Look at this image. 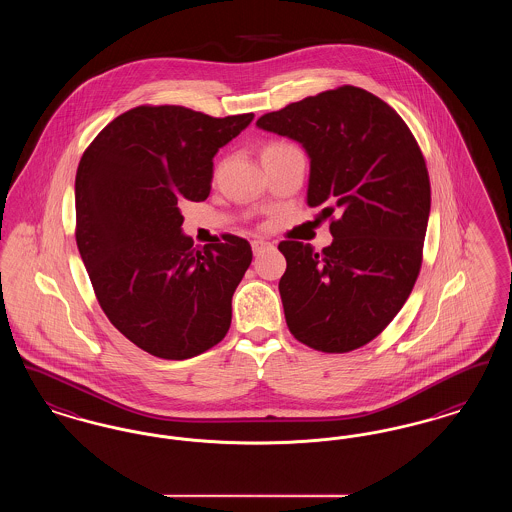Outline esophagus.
I'll use <instances>...</instances> for the list:
<instances>
[{
	"instance_id": "1",
	"label": "esophagus",
	"mask_w": 512,
	"mask_h": 512,
	"mask_svg": "<svg viewBox=\"0 0 512 512\" xmlns=\"http://www.w3.org/2000/svg\"><path fill=\"white\" fill-rule=\"evenodd\" d=\"M251 247H253V253H255V255H261V253H265L268 249H272L274 245L267 242V240L257 238V240H253V242H251Z\"/></svg>"
}]
</instances>
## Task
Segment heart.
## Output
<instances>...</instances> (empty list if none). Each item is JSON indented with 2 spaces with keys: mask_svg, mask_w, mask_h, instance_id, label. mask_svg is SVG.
<instances>
[{
  "mask_svg": "<svg viewBox=\"0 0 512 512\" xmlns=\"http://www.w3.org/2000/svg\"><path fill=\"white\" fill-rule=\"evenodd\" d=\"M274 147H284V144H272V146H268L267 149H274ZM267 149H265V151H267Z\"/></svg>",
  "mask_w": 512,
  "mask_h": 512,
  "instance_id": "b5f03b06",
  "label": "heart"
}]
</instances>
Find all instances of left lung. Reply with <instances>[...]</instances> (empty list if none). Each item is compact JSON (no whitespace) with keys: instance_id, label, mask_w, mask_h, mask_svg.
Wrapping results in <instances>:
<instances>
[{"instance_id":"left-lung-1","label":"left lung","mask_w":512,"mask_h":512,"mask_svg":"<svg viewBox=\"0 0 512 512\" xmlns=\"http://www.w3.org/2000/svg\"><path fill=\"white\" fill-rule=\"evenodd\" d=\"M309 157L307 205L332 220L317 253L282 242L278 290L295 340L347 353L374 340L405 305L422 263L430 178L403 119L374 94L341 86L263 115Z\"/></svg>"}]
</instances>
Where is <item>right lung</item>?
<instances>
[{"mask_svg": "<svg viewBox=\"0 0 512 512\" xmlns=\"http://www.w3.org/2000/svg\"><path fill=\"white\" fill-rule=\"evenodd\" d=\"M178 105L136 107L84 151L74 182L76 245L103 313L159 359L184 361L217 345L232 295L251 265L238 236L195 249L182 201H203L213 157L253 121Z\"/></svg>", "mask_w": 512, "mask_h": 512, "instance_id": "right-lung-1", "label": "right lung"}]
</instances>
